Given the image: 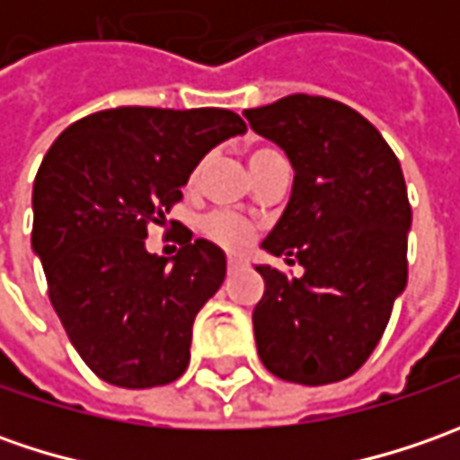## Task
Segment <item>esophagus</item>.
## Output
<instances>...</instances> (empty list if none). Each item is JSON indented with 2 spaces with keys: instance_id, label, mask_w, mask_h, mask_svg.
<instances>
[{
  "instance_id": "34e87169",
  "label": "esophagus",
  "mask_w": 460,
  "mask_h": 460,
  "mask_svg": "<svg viewBox=\"0 0 460 460\" xmlns=\"http://www.w3.org/2000/svg\"><path fill=\"white\" fill-rule=\"evenodd\" d=\"M243 266H245V261H243V258H238V256L227 258V269H230V271H235V269H243Z\"/></svg>"
}]
</instances>
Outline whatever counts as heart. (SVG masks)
Returning <instances> with one entry per match:
<instances>
[{"mask_svg": "<svg viewBox=\"0 0 460 460\" xmlns=\"http://www.w3.org/2000/svg\"><path fill=\"white\" fill-rule=\"evenodd\" d=\"M276 151H269V148H261L251 155V161H258L263 155H271ZM204 235L212 240L215 245L220 248H227V251H243L248 248L253 238H256V230L253 225L245 220H240L235 215H227V212H215L204 220Z\"/></svg>", "mask_w": 460, "mask_h": 460, "instance_id": "b5f03b06", "label": "heart"}]
</instances>
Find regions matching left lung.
Listing matches in <instances>:
<instances>
[{
  "label": "left lung",
  "mask_w": 460,
  "mask_h": 460,
  "mask_svg": "<svg viewBox=\"0 0 460 460\" xmlns=\"http://www.w3.org/2000/svg\"><path fill=\"white\" fill-rule=\"evenodd\" d=\"M251 130L287 153L292 197L261 248L302 276L261 263L258 356L284 381L323 386L361 368L407 287L412 207L394 151L356 110L292 94L245 110Z\"/></svg>",
  "instance_id": "left-lung-1"
}]
</instances>
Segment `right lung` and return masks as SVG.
I'll list each match as a JSON object with an SVG mask.
<instances>
[{
	"mask_svg": "<svg viewBox=\"0 0 460 460\" xmlns=\"http://www.w3.org/2000/svg\"><path fill=\"white\" fill-rule=\"evenodd\" d=\"M245 133L230 110L117 107L68 125L32 186V251L71 345L99 379L125 389L176 381L191 325L222 287L225 253L184 230L176 256L148 253L207 153Z\"/></svg>",
	"mask_w": 460,
	"mask_h": 460,
	"instance_id": "obj_1",
	"label": "right lung"
}]
</instances>
